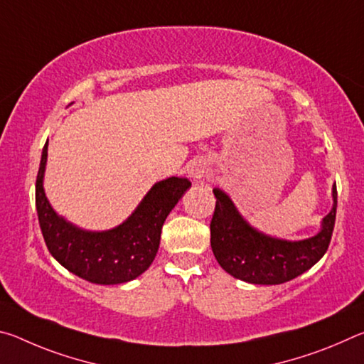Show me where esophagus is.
I'll use <instances>...</instances> for the list:
<instances>
[{
	"instance_id": "1",
	"label": "esophagus",
	"mask_w": 364,
	"mask_h": 364,
	"mask_svg": "<svg viewBox=\"0 0 364 364\" xmlns=\"http://www.w3.org/2000/svg\"><path fill=\"white\" fill-rule=\"evenodd\" d=\"M189 173H191V176L194 178V180H200V178L205 176L207 171H205L204 167H193V168H191Z\"/></svg>"
}]
</instances>
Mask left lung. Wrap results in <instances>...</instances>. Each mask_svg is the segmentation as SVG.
<instances>
[{
    "instance_id": "1",
    "label": "left lung",
    "mask_w": 364,
    "mask_h": 364,
    "mask_svg": "<svg viewBox=\"0 0 364 364\" xmlns=\"http://www.w3.org/2000/svg\"><path fill=\"white\" fill-rule=\"evenodd\" d=\"M217 197L210 221L213 255L226 273L250 284H282L310 269L329 247L337 212V188H332L334 205L326 215L321 231L305 241L289 242L258 232L247 225L230 197L213 189Z\"/></svg>"
}]
</instances>
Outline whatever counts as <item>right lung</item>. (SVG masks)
Instances as JSON below:
<instances>
[{"label": "right lung", "instance_id": "obj_1", "mask_svg": "<svg viewBox=\"0 0 364 364\" xmlns=\"http://www.w3.org/2000/svg\"><path fill=\"white\" fill-rule=\"evenodd\" d=\"M48 143L36 175L35 204L46 247L70 273L95 284H122L151 267L164 221L189 189L188 178L171 176L154 184L132 217L109 231H83L53 210L43 189Z\"/></svg>", "mask_w": 364, "mask_h": 364}]
</instances>
